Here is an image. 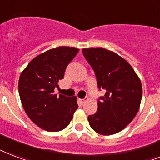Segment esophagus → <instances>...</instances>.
Wrapping results in <instances>:
<instances>
[{
	"mask_svg": "<svg viewBox=\"0 0 160 160\" xmlns=\"http://www.w3.org/2000/svg\"><path fill=\"white\" fill-rule=\"evenodd\" d=\"M87 100H88V98H85V99H79V101H80V102H81V103H85Z\"/></svg>",
	"mask_w": 160,
	"mask_h": 160,
	"instance_id": "obj_1",
	"label": "esophagus"
}]
</instances>
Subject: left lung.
<instances>
[{
  "instance_id": "left-lung-1",
  "label": "left lung",
  "mask_w": 160,
  "mask_h": 160,
  "mask_svg": "<svg viewBox=\"0 0 160 160\" xmlns=\"http://www.w3.org/2000/svg\"><path fill=\"white\" fill-rule=\"evenodd\" d=\"M96 74L98 88L106 91L98 109L88 117L90 126L102 135L122 131L137 115L142 99L141 80L127 60L103 48H83Z\"/></svg>"
}]
</instances>
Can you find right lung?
<instances>
[{"label":"right lung","instance_id":"obj_1","mask_svg":"<svg viewBox=\"0 0 160 160\" xmlns=\"http://www.w3.org/2000/svg\"><path fill=\"white\" fill-rule=\"evenodd\" d=\"M78 52L66 46L52 48L35 57L21 73L18 91L24 111L37 126L48 132L65 128L78 108L76 96L53 93Z\"/></svg>","mask_w":160,"mask_h":160}]
</instances>
